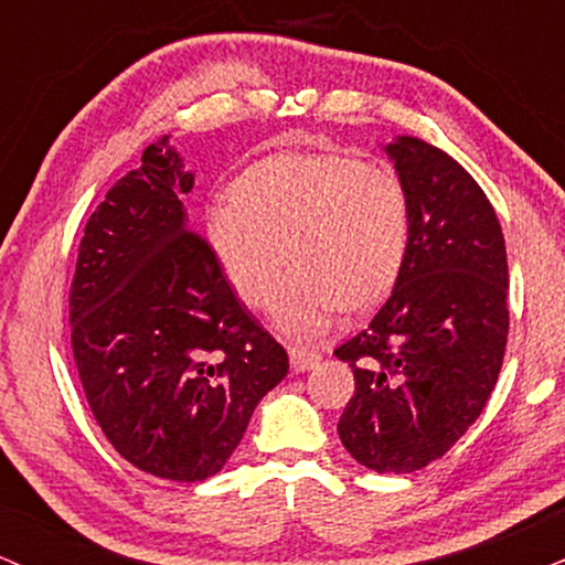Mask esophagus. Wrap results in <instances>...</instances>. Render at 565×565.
Returning a JSON list of instances; mask_svg holds the SVG:
<instances>
[{"mask_svg": "<svg viewBox=\"0 0 565 565\" xmlns=\"http://www.w3.org/2000/svg\"><path fill=\"white\" fill-rule=\"evenodd\" d=\"M288 354H290V367H294L296 373H307V370H311L317 362H320V351L315 349L288 347Z\"/></svg>", "mask_w": 565, "mask_h": 565, "instance_id": "34e87169", "label": "esophagus"}]
</instances>
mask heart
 I'll return each mask as SVG.
<instances>
[{"label": "heart", "instance_id": "1", "mask_svg": "<svg viewBox=\"0 0 565 565\" xmlns=\"http://www.w3.org/2000/svg\"><path fill=\"white\" fill-rule=\"evenodd\" d=\"M205 237L248 307L275 301L285 333L311 335L338 307L364 309L391 290L409 243L402 179L341 152H277L243 171L235 195L205 209Z\"/></svg>", "mask_w": 565, "mask_h": 565}]
</instances>
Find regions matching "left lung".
<instances>
[{
    "label": "left lung",
    "mask_w": 565,
    "mask_h": 565,
    "mask_svg": "<svg viewBox=\"0 0 565 565\" xmlns=\"http://www.w3.org/2000/svg\"><path fill=\"white\" fill-rule=\"evenodd\" d=\"M386 156L409 201V243L388 301L335 349L354 373L338 436L377 473L439 460L479 420L508 343V254L476 179L447 152L396 137Z\"/></svg>",
    "instance_id": "1"
}]
</instances>
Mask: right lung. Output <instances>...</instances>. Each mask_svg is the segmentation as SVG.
I'll list each match as a JSON object with an SVG mask.
<instances>
[{
    "instance_id": "1",
    "label": "right lung",
    "mask_w": 565,
    "mask_h": 565,
    "mask_svg": "<svg viewBox=\"0 0 565 565\" xmlns=\"http://www.w3.org/2000/svg\"><path fill=\"white\" fill-rule=\"evenodd\" d=\"M195 184L161 137L84 227L71 347L92 415L116 452L169 481L216 476L288 354L232 294L188 227Z\"/></svg>"
}]
</instances>
